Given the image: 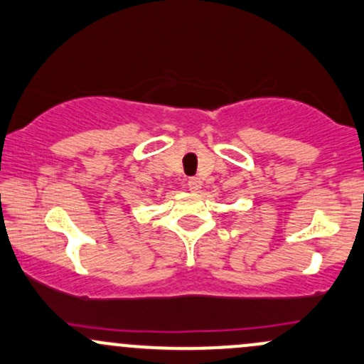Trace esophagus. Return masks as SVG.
Returning <instances> with one entry per match:
<instances>
[{"label":"esophagus","instance_id":"1","mask_svg":"<svg viewBox=\"0 0 364 364\" xmlns=\"http://www.w3.org/2000/svg\"><path fill=\"white\" fill-rule=\"evenodd\" d=\"M188 188H190L191 191H198L200 188H202V181H200L198 178H190L188 179Z\"/></svg>","mask_w":364,"mask_h":364}]
</instances>
